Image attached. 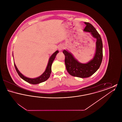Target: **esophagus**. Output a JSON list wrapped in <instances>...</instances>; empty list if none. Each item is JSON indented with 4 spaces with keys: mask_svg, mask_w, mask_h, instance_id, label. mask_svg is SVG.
Listing matches in <instances>:
<instances>
[{
    "mask_svg": "<svg viewBox=\"0 0 122 122\" xmlns=\"http://www.w3.org/2000/svg\"><path fill=\"white\" fill-rule=\"evenodd\" d=\"M64 48V46L63 45H60L58 46V49L59 51H62Z\"/></svg>",
    "mask_w": 122,
    "mask_h": 122,
    "instance_id": "34e87169",
    "label": "esophagus"
}]
</instances>
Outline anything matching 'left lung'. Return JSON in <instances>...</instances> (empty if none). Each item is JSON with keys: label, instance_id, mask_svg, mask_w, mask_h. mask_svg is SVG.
I'll use <instances>...</instances> for the list:
<instances>
[{"label": "left lung", "instance_id": "obj_1", "mask_svg": "<svg viewBox=\"0 0 122 122\" xmlns=\"http://www.w3.org/2000/svg\"><path fill=\"white\" fill-rule=\"evenodd\" d=\"M84 23L86 26L84 31L90 32L93 37L97 39L96 52L92 59L87 63L83 64L75 58L69 51L64 50L63 51L65 57V64L68 72L72 76L81 78L89 77L98 70L103 57V45L100 35L91 24L89 22Z\"/></svg>", "mask_w": 122, "mask_h": 122}]
</instances>
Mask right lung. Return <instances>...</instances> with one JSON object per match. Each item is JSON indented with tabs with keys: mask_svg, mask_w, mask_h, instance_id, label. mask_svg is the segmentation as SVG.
I'll list each match as a JSON object with an SVG mask.
<instances>
[{
	"mask_svg": "<svg viewBox=\"0 0 122 122\" xmlns=\"http://www.w3.org/2000/svg\"><path fill=\"white\" fill-rule=\"evenodd\" d=\"M58 52H59L58 50H57L51 56V57L49 59L45 71L43 72V73L41 75L38 77H36V78H30L27 77H25L19 71L15 64L14 63V65H15V70H16L19 76H20V77L22 78L25 81H26L29 83L33 84V85H36V84H38L41 83V82H44L46 81L50 76V74L51 73V67H52V62L54 61V59L56 56V55Z\"/></svg>",
	"mask_w": 122,
	"mask_h": 122,
	"instance_id": "right-lung-1",
	"label": "right lung"
}]
</instances>
